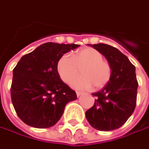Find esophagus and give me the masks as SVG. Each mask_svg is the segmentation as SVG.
I'll return each mask as SVG.
<instances>
[{
	"instance_id": "obj_1",
	"label": "esophagus",
	"mask_w": 149,
	"mask_h": 149,
	"mask_svg": "<svg viewBox=\"0 0 149 149\" xmlns=\"http://www.w3.org/2000/svg\"><path fill=\"white\" fill-rule=\"evenodd\" d=\"M83 95V93H82V92H79V91L76 92V95H77V97H79L80 95Z\"/></svg>"
}]
</instances>
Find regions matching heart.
I'll return each instance as SVG.
<instances>
[{"mask_svg":"<svg viewBox=\"0 0 149 149\" xmlns=\"http://www.w3.org/2000/svg\"><path fill=\"white\" fill-rule=\"evenodd\" d=\"M81 69V76L71 82L76 89H95L104 87L111 77L112 69L109 62L103 60V54L92 47L79 49L73 55L64 54L57 63V71L60 79L70 83Z\"/></svg>","mask_w":149,"mask_h":149,"instance_id":"obj_1","label":"heart"}]
</instances>
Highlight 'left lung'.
<instances>
[{
    "mask_svg": "<svg viewBox=\"0 0 149 149\" xmlns=\"http://www.w3.org/2000/svg\"><path fill=\"white\" fill-rule=\"evenodd\" d=\"M89 45L107 59L112 74L105 86L93 94L95 104L85 112V116L95 129L111 131L120 128L134 110L139 86L135 67L115 47L102 43Z\"/></svg>",
    "mask_w": 149,
    "mask_h": 149,
    "instance_id": "obj_1",
    "label": "left lung"
}]
</instances>
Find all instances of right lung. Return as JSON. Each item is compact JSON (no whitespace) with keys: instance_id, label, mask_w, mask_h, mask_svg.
Masks as SVG:
<instances>
[{"instance_id":"right-lung-1","label":"right lung","mask_w":149,"mask_h":149,"mask_svg":"<svg viewBox=\"0 0 149 149\" xmlns=\"http://www.w3.org/2000/svg\"><path fill=\"white\" fill-rule=\"evenodd\" d=\"M79 45L48 42L21 57L13 70L12 104L20 119L34 128L46 129L60 119L76 93L60 79L57 63Z\"/></svg>"}]
</instances>
